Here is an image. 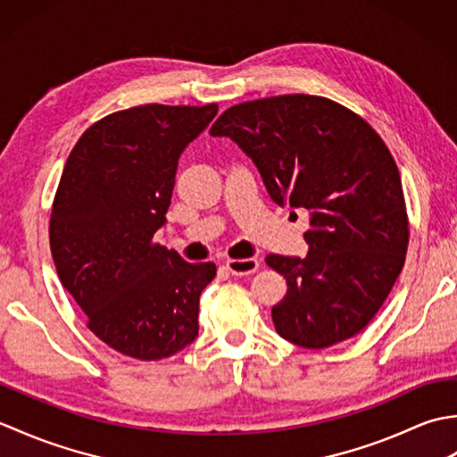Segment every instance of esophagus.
Returning a JSON list of instances; mask_svg holds the SVG:
<instances>
[{"mask_svg":"<svg viewBox=\"0 0 457 457\" xmlns=\"http://www.w3.org/2000/svg\"><path fill=\"white\" fill-rule=\"evenodd\" d=\"M226 269L234 277H244V275L255 273L259 269V261L257 259H229L226 263Z\"/></svg>","mask_w":457,"mask_h":457,"instance_id":"34e87169","label":"esophagus"}]
</instances>
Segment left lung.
<instances>
[{"mask_svg": "<svg viewBox=\"0 0 457 457\" xmlns=\"http://www.w3.org/2000/svg\"><path fill=\"white\" fill-rule=\"evenodd\" d=\"M210 135L237 143L275 204L308 212V255L265 259L288 285L273 306L278 336L324 349L361 332L409 247L401 174L383 139L352 110L308 94L237 104Z\"/></svg>", "mask_w": 457, "mask_h": 457, "instance_id": "left-lung-1", "label": "left lung"}]
</instances>
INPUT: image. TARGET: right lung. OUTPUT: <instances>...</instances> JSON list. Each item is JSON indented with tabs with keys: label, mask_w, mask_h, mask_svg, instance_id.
I'll return each mask as SVG.
<instances>
[{
	"label": "right lung",
	"mask_w": 457,
	"mask_h": 457,
	"mask_svg": "<svg viewBox=\"0 0 457 457\" xmlns=\"http://www.w3.org/2000/svg\"><path fill=\"white\" fill-rule=\"evenodd\" d=\"M218 104L115 112L68 154L51 212V251L88 328L115 352L170 357L198 336L202 290L216 265H192L154 244L167 221L179 159Z\"/></svg>",
	"instance_id": "1"
}]
</instances>
